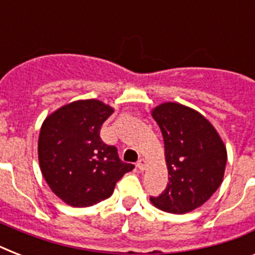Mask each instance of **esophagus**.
Wrapping results in <instances>:
<instances>
[{
    "label": "esophagus",
    "mask_w": 255,
    "mask_h": 255,
    "mask_svg": "<svg viewBox=\"0 0 255 255\" xmlns=\"http://www.w3.org/2000/svg\"><path fill=\"white\" fill-rule=\"evenodd\" d=\"M136 167H137V169L140 170L145 169V160L139 159V161H137V164H136Z\"/></svg>",
    "instance_id": "1"
}]
</instances>
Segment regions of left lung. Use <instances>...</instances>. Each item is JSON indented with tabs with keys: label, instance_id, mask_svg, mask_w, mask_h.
I'll return each mask as SVG.
<instances>
[{
	"label": "left lung",
	"instance_id": "1",
	"mask_svg": "<svg viewBox=\"0 0 255 255\" xmlns=\"http://www.w3.org/2000/svg\"><path fill=\"white\" fill-rule=\"evenodd\" d=\"M165 145L169 182L151 197L156 208L182 214L201 206L221 185L226 148L208 120L178 103H164L152 112Z\"/></svg>",
	"mask_w": 255,
	"mask_h": 255
}]
</instances>
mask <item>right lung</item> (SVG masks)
Wrapping results in <instances>:
<instances>
[{
  "mask_svg": "<svg viewBox=\"0 0 255 255\" xmlns=\"http://www.w3.org/2000/svg\"><path fill=\"white\" fill-rule=\"evenodd\" d=\"M114 110L95 99L78 100L46 118L38 140L43 177L71 206L95 205L110 197L116 182L135 168L100 139L102 124Z\"/></svg>",
  "mask_w": 255,
  "mask_h": 255,
  "instance_id": "1",
  "label": "right lung"
}]
</instances>
